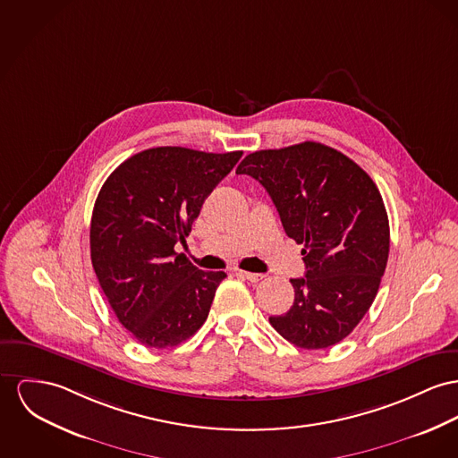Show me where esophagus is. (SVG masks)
Returning <instances> with one entry per match:
<instances>
[{
  "mask_svg": "<svg viewBox=\"0 0 458 458\" xmlns=\"http://www.w3.org/2000/svg\"><path fill=\"white\" fill-rule=\"evenodd\" d=\"M236 275L240 276V277H243L246 281H251V283H259V281H262L266 276L264 275H257V273H248V271H236Z\"/></svg>",
  "mask_w": 458,
  "mask_h": 458,
  "instance_id": "1",
  "label": "esophagus"
}]
</instances>
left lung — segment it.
<instances>
[{
  "label": "left lung",
  "instance_id": "1",
  "mask_svg": "<svg viewBox=\"0 0 458 458\" xmlns=\"http://www.w3.org/2000/svg\"><path fill=\"white\" fill-rule=\"evenodd\" d=\"M236 174L269 192L288 238L304 244L295 301L271 316L276 332L302 349L349 335L373 304L389 257V218L375 182L351 157L319 142L248 154Z\"/></svg>",
  "mask_w": 458,
  "mask_h": 458
}]
</instances>
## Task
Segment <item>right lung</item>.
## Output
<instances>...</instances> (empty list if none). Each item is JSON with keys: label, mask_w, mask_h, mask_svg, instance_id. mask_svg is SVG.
Returning a JSON list of instances; mask_svg holds the SVG:
<instances>
[{"label": "right lung", "mask_w": 458, "mask_h": 458, "mask_svg": "<svg viewBox=\"0 0 458 458\" xmlns=\"http://www.w3.org/2000/svg\"><path fill=\"white\" fill-rule=\"evenodd\" d=\"M243 151L154 148L135 154L102 185L90 224L97 279L118 321L142 345L175 347L208 318L225 273L199 271L175 251Z\"/></svg>", "instance_id": "obj_1"}]
</instances>
